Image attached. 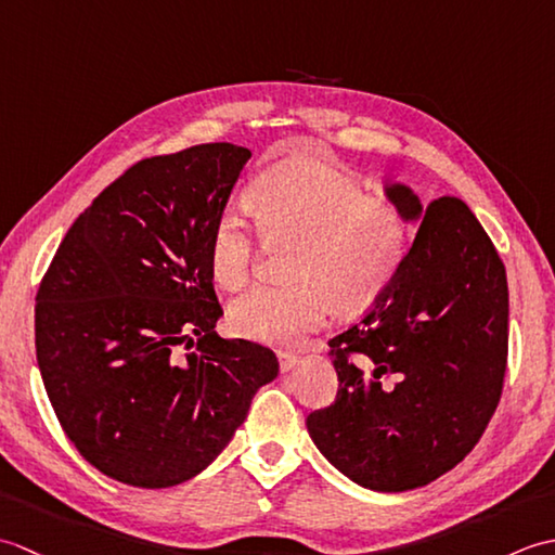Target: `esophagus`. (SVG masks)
Wrapping results in <instances>:
<instances>
[{
    "instance_id": "obj_1",
    "label": "esophagus",
    "mask_w": 555,
    "mask_h": 555,
    "mask_svg": "<svg viewBox=\"0 0 555 555\" xmlns=\"http://www.w3.org/2000/svg\"><path fill=\"white\" fill-rule=\"evenodd\" d=\"M298 364V356H293V352H286V350H279V367L281 372H291L293 367Z\"/></svg>"
}]
</instances>
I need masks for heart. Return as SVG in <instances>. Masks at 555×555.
Returning a JSON list of instances; mask_svg holds the SVG:
<instances>
[{
    "label": "heart",
    "instance_id": "b5f03b06",
    "mask_svg": "<svg viewBox=\"0 0 555 555\" xmlns=\"http://www.w3.org/2000/svg\"><path fill=\"white\" fill-rule=\"evenodd\" d=\"M250 203L271 243H296L288 286H257L235 298L231 326L259 344L288 346L320 326L328 308L367 310L403 269L410 235L403 215L370 197L350 176L312 159H291L257 176ZM255 235L238 211H221L209 238V267L223 288L247 284Z\"/></svg>",
    "mask_w": 555,
    "mask_h": 555
}]
</instances>
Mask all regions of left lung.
Returning a JSON list of instances; mask_svg holds the SVG:
<instances>
[{
	"label": "left lung",
	"instance_id": "1",
	"mask_svg": "<svg viewBox=\"0 0 555 555\" xmlns=\"http://www.w3.org/2000/svg\"><path fill=\"white\" fill-rule=\"evenodd\" d=\"M384 191L420 231L391 288L328 340L338 393L308 431L338 473L396 493L446 475L485 434L508 360V281L463 199Z\"/></svg>",
	"mask_w": 555,
	"mask_h": 555
}]
</instances>
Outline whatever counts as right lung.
Returning a JSON list of instances; mask_svg holds the SVG:
<instances>
[{
    "label": "right lung",
    "instance_id": "1",
    "mask_svg": "<svg viewBox=\"0 0 555 555\" xmlns=\"http://www.w3.org/2000/svg\"><path fill=\"white\" fill-rule=\"evenodd\" d=\"M250 155L207 143L133 164L74 221L40 284L44 391L78 453L124 485L203 473L279 374L269 348L215 332L209 238Z\"/></svg>",
    "mask_w": 555,
    "mask_h": 555
}]
</instances>
